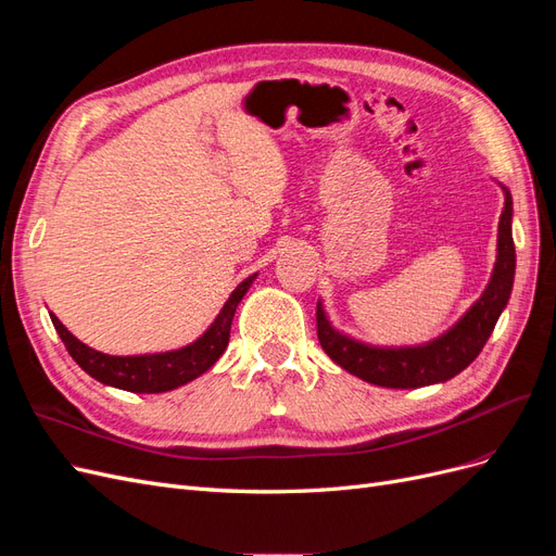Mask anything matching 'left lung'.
Instances as JSON below:
<instances>
[{"mask_svg": "<svg viewBox=\"0 0 556 556\" xmlns=\"http://www.w3.org/2000/svg\"><path fill=\"white\" fill-rule=\"evenodd\" d=\"M503 194H506V206H503L498 220L496 264L492 278L486 282L482 296L466 311L457 325L425 345L378 348L350 339L343 331L333 329L323 308V301H317V339L327 355L348 374L378 387H392V390H415V387L445 382L462 374L480 355L513 292V197L508 188H503Z\"/></svg>", "mask_w": 556, "mask_h": 556, "instance_id": "left-lung-1", "label": "left lung"}]
</instances>
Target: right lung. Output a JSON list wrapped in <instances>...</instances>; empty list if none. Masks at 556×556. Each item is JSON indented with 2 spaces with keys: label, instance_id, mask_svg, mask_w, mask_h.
I'll return each instance as SVG.
<instances>
[{
  "label": "right lung",
  "instance_id": "right-lung-1",
  "mask_svg": "<svg viewBox=\"0 0 556 556\" xmlns=\"http://www.w3.org/2000/svg\"><path fill=\"white\" fill-rule=\"evenodd\" d=\"M255 278L257 274L248 276L239 288L229 294L223 311L213 319V325L201 333L194 343L172 352L129 355V357L104 355V352L92 350L86 343H80L53 313H50V319H53V327L60 333L64 348L70 350L74 362L88 376L125 392L162 394V392L176 390L180 384H188L201 374H206L208 368L223 357V352L229 343L233 313H237V306L241 304V299L245 296Z\"/></svg>",
  "mask_w": 556,
  "mask_h": 556
}]
</instances>
